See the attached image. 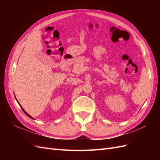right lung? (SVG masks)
<instances>
[{
	"label": "right lung",
	"mask_w": 160,
	"mask_h": 160,
	"mask_svg": "<svg viewBox=\"0 0 160 160\" xmlns=\"http://www.w3.org/2000/svg\"><path fill=\"white\" fill-rule=\"evenodd\" d=\"M17 102H18V101H17ZM18 103L19 104V103H18ZM19 105H20V106H21V105H20V104H19ZM21 109H22V111H23V112H24V113H25V114H26V115H27L28 116V117H29V118H31V119H34L33 118H32L31 115H28V113H27L26 112V111H25V110H24V109H23V108H22L21 107Z\"/></svg>",
	"instance_id": "right-lung-1"
}]
</instances>
